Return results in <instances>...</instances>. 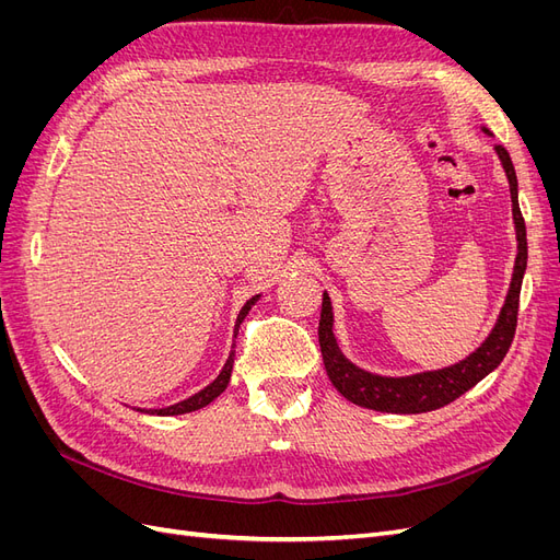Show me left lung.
<instances>
[{
	"mask_svg": "<svg viewBox=\"0 0 560 560\" xmlns=\"http://www.w3.org/2000/svg\"><path fill=\"white\" fill-rule=\"evenodd\" d=\"M495 151L506 173V179H510L518 252H516L510 292H506L504 306L498 315L493 331L488 334L486 341L474 350L469 358H465L457 364L436 369V371H422V374H413V376H399V378L378 376V374H371V371L360 369L358 364H352L341 352V348H338L336 336H334L331 299L325 292L322 294V313H319V327H317L322 362H325L329 381L348 401L364 406V409L383 411V413L434 411L455 401L460 395H465L469 387L483 381L490 371L498 369V364L504 360V354L510 350L514 341V331H516L521 282L525 273V264H528V241H525V222L518 208V182L514 173V163L502 144H498Z\"/></svg>",
	"mask_w": 560,
	"mask_h": 560,
	"instance_id": "left-lung-1",
	"label": "left lung"
}]
</instances>
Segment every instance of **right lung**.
<instances>
[{"mask_svg":"<svg viewBox=\"0 0 560 560\" xmlns=\"http://www.w3.org/2000/svg\"><path fill=\"white\" fill-rule=\"evenodd\" d=\"M259 296L261 294H257V296H252L245 306H243V311L238 313V319H235V327H241V322L245 319V315L252 311V306L254 303L259 301ZM235 348V346H233ZM233 360H235V350H231L229 352V360H226V364H224V369L219 371V376L208 385V387H202L200 393H196V395H191L189 399H184V401H177V404H173V406H165V409H149V411H142V409H138V411H142V413H154V416H182V413H191V411H198V409H202V406H208L210 401H214L219 395L224 393L226 389V385H229V381H231V371H233Z\"/></svg>","mask_w":560,"mask_h":560,"instance_id":"add662e5","label":"right lung"}]
</instances>
